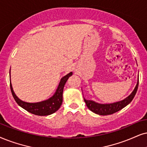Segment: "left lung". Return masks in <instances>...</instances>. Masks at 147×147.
<instances>
[{"mask_svg":"<svg viewBox=\"0 0 147 147\" xmlns=\"http://www.w3.org/2000/svg\"><path fill=\"white\" fill-rule=\"evenodd\" d=\"M138 87V77L137 84L136 85L134 90L131 93L130 95H129L127 98L121 101L116 102L113 103L109 104H100L94 100H89L85 99L84 101L86 104L87 108L93 113L99 115H109L113 114V113L117 112V111L121 110L124 107H125L127 105H129L131 102V100L134 98V96L136 94L137 90ZM83 92V91H82Z\"/></svg>","mask_w":147,"mask_h":147,"instance_id":"obj_1","label":"left lung"}]
</instances>
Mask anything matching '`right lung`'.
<instances>
[{
  "label": "right lung",
  "instance_id": "right-lung-1",
  "mask_svg": "<svg viewBox=\"0 0 147 147\" xmlns=\"http://www.w3.org/2000/svg\"><path fill=\"white\" fill-rule=\"evenodd\" d=\"M9 74H10L11 91L12 95L18 105L20 107L23 108L24 109H25L26 111H27L28 112L32 113V114L38 115V116H46V115L53 114L60 108L63 100L62 94L65 83H66L68 78L70 76H72V72H70V73L65 75L61 79L56 91L51 97L45 100H43V101L33 103L23 101L16 95L13 90L11 82V68Z\"/></svg>",
  "mask_w": 147,
  "mask_h": 147
}]
</instances>
